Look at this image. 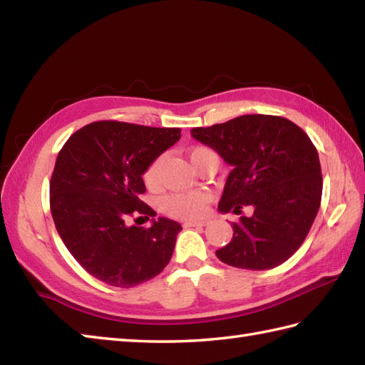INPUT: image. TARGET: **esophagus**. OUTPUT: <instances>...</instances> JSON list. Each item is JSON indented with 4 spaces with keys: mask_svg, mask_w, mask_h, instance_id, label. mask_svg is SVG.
<instances>
[{
    "mask_svg": "<svg viewBox=\"0 0 365 365\" xmlns=\"http://www.w3.org/2000/svg\"><path fill=\"white\" fill-rule=\"evenodd\" d=\"M207 225V221H185L183 223V226L185 227H195V226H205Z\"/></svg>",
    "mask_w": 365,
    "mask_h": 365,
    "instance_id": "34e87169",
    "label": "esophagus"
}]
</instances>
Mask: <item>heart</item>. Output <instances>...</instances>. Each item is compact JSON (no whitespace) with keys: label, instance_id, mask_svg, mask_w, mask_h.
Returning a JSON list of instances; mask_svg holds the SVG:
<instances>
[{"label":"heart","instance_id":"heart-1","mask_svg":"<svg viewBox=\"0 0 365 365\" xmlns=\"http://www.w3.org/2000/svg\"><path fill=\"white\" fill-rule=\"evenodd\" d=\"M204 155H215L209 148L199 147L190 153L191 163H195L197 158ZM160 166L161 158H156L148 164V168L144 174V182L148 188H156L160 178ZM209 204V196L204 191H188V192H173L166 197H163L161 209L168 213L169 217L180 218V220H197L201 218Z\"/></svg>","mask_w":365,"mask_h":365}]
</instances>
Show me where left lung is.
I'll use <instances>...</instances> for the list:
<instances>
[{
  "label": "left lung",
  "instance_id": "left-lung-1",
  "mask_svg": "<svg viewBox=\"0 0 365 365\" xmlns=\"http://www.w3.org/2000/svg\"><path fill=\"white\" fill-rule=\"evenodd\" d=\"M191 135L210 147L232 170L218 202L221 213L252 217L232 223V239L217 250L232 267L267 270L280 266L302 245L315 221L323 192L315 145L301 128L275 115H242Z\"/></svg>",
  "mask_w": 365,
  "mask_h": 365
}]
</instances>
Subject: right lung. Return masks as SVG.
I'll list each match as a JSON object with an SVG mask.
<instances>
[{
	"label": "right lung",
	"instance_id": "right-lung-1",
	"mask_svg": "<svg viewBox=\"0 0 365 365\" xmlns=\"http://www.w3.org/2000/svg\"><path fill=\"white\" fill-rule=\"evenodd\" d=\"M180 131L95 121L71 135L56 156L50 180L55 227L76 261L106 284L133 288L170 261L182 230L177 221L152 218L150 227L126 221L156 215L139 199L145 192L142 175Z\"/></svg>",
	"mask_w": 365,
	"mask_h": 365
}]
</instances>
